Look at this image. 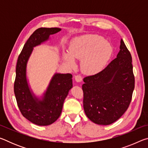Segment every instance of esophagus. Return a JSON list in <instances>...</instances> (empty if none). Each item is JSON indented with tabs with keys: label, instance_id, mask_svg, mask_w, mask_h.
I'll return each mask as SVG.
<instances>
[{
	"label": "esophagus",
	"instance_id": "obj_1",
	"mask_svg": "<svg viewBox=\"0 0 148 148\" xmlns=\"http://www.w3.org/2000/svg\"><path fill=\"white\" fill-rule=\"evenodd\" d=\"M75 80L77 82H81L82 81V76H80V75H77V76H75L74 77Z\"/></svg>",
	"mask_w": 148,
	"mask_h": 148
}]
</instances>
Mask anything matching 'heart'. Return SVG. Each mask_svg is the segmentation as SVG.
Listing matches in <instances>:
<instances>
[{
	"label": "heart",
	"instance_id": "1",
	"mask_svg": "<svg viewBox=\"0 0 148 148\" xmlns=\"http://www.w3.org/2000/svg\"><path fill=\"white\" fill-rule=\"evenodd\" d=\"M112 52L111 44L103 37L86 34L74 38L70 45L69 52H64L63 57L72 68L76 67L74 59L82 60V71L86 74L94 75L104 69Z\"/></svg>",
	"mask_w": 148,
	"mask_h": 148
}]
</instances>
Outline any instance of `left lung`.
I'll use <instances>...</instances> for the list:
<instances>
[{
	"instance_id": "8db88e82",
	"label": "left lung",
	"mask_w": 148,
	"mask_h": 148,
	"mask_svg": "<svg viewBox=\"0 0 148 148\" xmlns=\"http://www.w3.org/2000/svg\"><path fill=\"white\" fill-rule=\"evenodd\" d=\"M117 57L101 72L84 77V108L95 123L108 125L121 117L129 106L134 89L131 53L121 40Z\"/></svg>"
}]
</instances>
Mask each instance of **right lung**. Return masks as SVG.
Here are the masks:
<instances>
[{
  "mask_svg": "<svg viewBox=\"0 0 148 148\" xmlns=\"http://www.w3.org/2000/svg\"><path fill=\"white\" fill-rule=\"evenodd\" d=\"M61 30L56 27L36 29L25 44L17 62L14 93L17 106L23 117L40 126L51 125L59 117L64 99L72 87V75L55 74L43 97L38 99L29 86L27 64L34 47L47 41L50 35Z\"/></svg>",
  "mask_w": 148,
  "mask_h": 148,
  "instance_id": "right-lung-1",
  "label": "right lung"
}]
</instances>
